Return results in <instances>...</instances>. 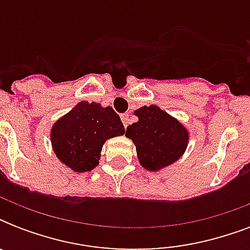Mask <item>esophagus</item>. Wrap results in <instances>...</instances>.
Instances as JSON below:
<instances>
[{
  "mask_svg": "<svg viewBox=\"0 0 250 250\" xmlns=\"http://www.w3.org/2000/svg\"><path fill=\"white\" fill-rule=\"evenodd\" d=\"M129 115L127 113L125 114H122L121 115V119H122V122H123V125H125V127H127V125H128V121H129Z\"/></svg>",
  "mask_w": 250,
  "mask_h": 250,
  "instance_id": "obj_1",
  "label": "esophagus"
}]
</instances>
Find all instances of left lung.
<instances>
[{
  "label": "left lung",
  "instance_id": "1",
  "mask_svg": "<svg viewBox=\"0 0 250 250\" xmlns=\"http://www.w3.org/2000/svg\"><path fill=\"white\" fill-rule=\"evenodd\" d=\"M135 115L139 121L127 127L125 136L133 141L144 168L160 171L184 154L189 133L178 119L156 105L143 106Z\"/></svg>",
  "mask_w": 250,
  "mask_h": 250
}]
</instances>
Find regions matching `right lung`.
<instances>
[{"mask_svg":"<svg viewBox=\"0 0 250 250\" xmlns=\"http://www.w3.org/2000/svg\"><path fill=\"white\" fill-rule=\"evenodd\" d=\"M125 135V125L113 107L82 101L53 125L50 141L57 158L75 172L98 166L102 145Z\"/></svg>","mask_w":250,"mask_h":250,"instance_id":"add662e5","label":"right lung"}]
</instances>
